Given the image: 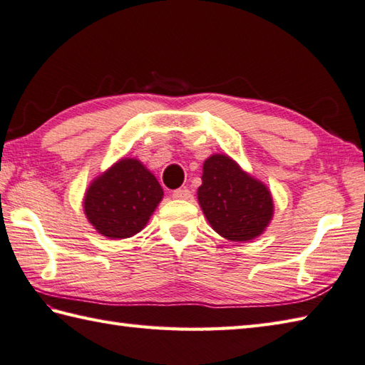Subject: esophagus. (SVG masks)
Here are the masks:
<instances>
[{"instance_id":"34e87169","label":"esophagus","mask_w":365,"mask_h":365,"mask_svg":"<svg viewBox=\"0 0 365 365\" xmlns=\"http://www.w3.org/2000/svg\"><path fill=\"white\" fill-rule=\"evenodd\" d=\"M173 197L174 199H182V200H188L192 197V192L188 188H178L173 191Z\"/></svg>"}]
</instances>
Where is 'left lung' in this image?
<instances>
[{"mask_svg":"<svg viewBox=\"0 0 365 365\" xmlns=\"http://www.w3.org/2000/svg\"><path fill=\"white\" fill-rule=\"evenodd\" d=\"M197 199L213 230L230 242H250L259 237L274 212L265 185L220 153L204 161Z\"/></svg>","mask_w":365,"mask_h":365,"instance_id":"1","label":"left lung"}]
</instances>
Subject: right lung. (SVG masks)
Listing matches in <instances>:
<instances>
[{
    "instance_id": "right-lung-1",
    "label": "right lung",
    "mask_w": 365,
    "mask_h": 365,
    "mask_svg": "<svg viewBox=\"0 0 365 365\" xmlns=\"http://www.w3.org/2000/svg\"><path fill=\"white\" fill-rule=\"evenodd\" d=\"M161 199L150 170L136 158H122L89 185L83 207L98 234L120 240L141 232Z\"/></svg>"
}]
</instances>
